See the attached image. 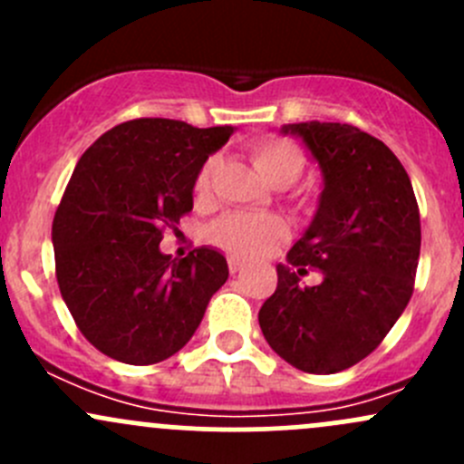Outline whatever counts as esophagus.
<instances>
[{"label":"esophagus","instance_id":"34e87169","mask_svg":"<svg viewBox=\"0 0 464 464\" xmlns=\"http://www.w3.org/2000/svg\"><path fill=\"white\" fill-rule=\"evenodd\" d=\"M245 269V260H237V258H228V271L231 274H237V271Z\"/></svg>","mask_w":464,"mask_h":464}]
</instances>
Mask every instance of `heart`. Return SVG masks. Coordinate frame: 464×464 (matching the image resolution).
I'll return each mask as SVG.
<instances>
[{"mask_svg":"<svg viewBox=\"0 0 464 464\" xmlns=\"http://www.w3.org/2000/svg\"><path fill=\"white\" fill-rule=\"evenodd\" d=\"M251 159L266 181L276 188H289L307 168V152L301 143L285 137H266L251 143ZM215 157H208L195 179V193L204 198L210 190ZM307 206V199H301ZM287 236V227L276 215L227 213L208 227V240L236 258H258Z\"/></svg>","mask_w":464,"mask_h":464,"instance_id":"obj_1","label":"heart"}]
</instances>
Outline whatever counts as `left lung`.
<instances>
[{
  "label": "left lung",
  "mask_w": 464,
  "mask_h": 464,
  "mask_svg": "<svg viewBox=\"0 0 464 464\" xmlns=\"http://www.w3.org/2000/svg\"><path fill=\"white\" fill-rule=\"evenodd\" d=\"M323 168L325 186L305 236L278 265L260 307L276 354L314 375L345 371L386 339L409 305L418 274L420 208L400 159L348 123L285 125ZM319 273L316 285L302 278Z\"/></svg>",
  "instance_id": "left-lung-1"
}]
</instances>
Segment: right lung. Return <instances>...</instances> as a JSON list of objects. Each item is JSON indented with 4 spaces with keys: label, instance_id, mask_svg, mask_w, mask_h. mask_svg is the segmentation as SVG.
I'll return each instance as SVG.
<instances>
[{
    "label": "right lung",
    "instance_id": "add662e5",
    "mask_svg": "<svg viewBox=\"0 0 464 464\" xmlns=\"http://www.w3.org/2000/svg\"><path fill=\"white\" fill-rule=\"evenodd\" d=\"M231 128L134 119L78 161L53 218L55 278L82 336L116 362L150 366L179 353L228 266L215 249L172 260L163 231L193 210V188Z\"/></svg>",
    "mask_w": 464,
    "mask_h": 464
}]
</instances>
